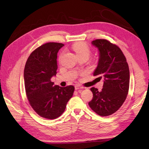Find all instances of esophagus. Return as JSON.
<instances>
[{
	"label": "esophagus",
	"mask_w": 149,
	"mask_h": 149,
	"mask_svg": "<svg viewBox=\"0 0 149 149\" xmlns=\"http://www.w3.org/2000/svg\"><path fill=\"white\" fill-rule=\"evenodd\" d=\"M74 88H75V89H76V90H78V89H83L84 88H83V87H82V86H79V85H76L75 86H74Z\"/></svg>",
	"instance_id": "1"
}]
</instances>
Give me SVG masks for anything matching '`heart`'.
<instances>
[{
  "label": "heart",
  "instance_id": "heart-1",
  "mask_svg": "<svg viewBox=\"0 0 149 149\" xmlns=\"http://www.w3.org/2000/svg\"><path fill=\"white\" fill-rule=\"evenodd\" d=\"M71 48L75 52L77 56L81 55H86L88 56L90 54V49L87 45L84 43H75L72 45Z\"/></svg>",
  "mask_w": 149,
  "mask_h": 149
}]
</instances>
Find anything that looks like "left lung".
Masks as SVG:
<instances>
[{"label":"left lung","instance_id":"8db88e82","mask_svg":"<svg viewBox=\"0 0 149 149\" xmlns=\"http://www.w3.org/2000/svg\"><path fill=\"white\" fill-rule=\"evenodd\" d=\"M97 48L99 60L94 76L104 79L101 91L93 87V100L89 106L96 114L107 116L118 111L125 101L129 88V69L126 58L121 49L104 39L91 42Z\"/></svg>","mask_w":149,"mask_h":149}]
</instances>
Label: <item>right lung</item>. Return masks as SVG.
<instances>
[{
  "mask_svg": "<svg viewBox=\"0 0 149 149\" xmlns=\"http://www.w3.org/2000/svg\"><path fill=\"white\" fill-rule=\"evenodd\" d=\"M64 46L49 42L30 54L24 69L25 91L31 107L42 118L55 119L65 110L74 87H60L51 81L56 74L57 53Z\"/></svg>",
  "mask_w": 149,
  "mask_h": 149,
  "instance_id": "1",
  "label": "right lung"
}]
</instances>
